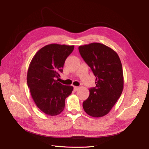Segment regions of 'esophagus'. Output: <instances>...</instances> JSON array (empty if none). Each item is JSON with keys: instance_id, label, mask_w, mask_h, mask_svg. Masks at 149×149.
Returning <instances> with one entry per match:
<instances>
[{"instance_id": "esophagus-1", "label": "esophagus", "mask_w": 149, "mask_h": 149, "mask_svg": "<svg viewBox=\"0 0 149 149\" xmlns=\"http://www.w3.org/2000/svg\"><path fill=\"white\" fill-rule=\"evenodd\" d=\"M73 88H74V91H78V90L79 89V87L78 86H74Z\"/></svg>"}]
</instances>
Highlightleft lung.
<instances>
[{
  "instance_id": "1",
  "label": "left lung",
  "mask_w": 149,
  "mask_h": 149,
  "mask_svg": "<svg viewBox=\"0 0 149 149\" xmlns=\"http://www.w3.org/2000/svg\"><path fill=\"white\" fill-rule=\"evenodd\" d=\"M79 52L93 71L96 86L83 103L86 113L94 118L106 115L120 97L124 87L123 66L117 53L100 43L79 46Z\"/></svg>"
}]
</instances>
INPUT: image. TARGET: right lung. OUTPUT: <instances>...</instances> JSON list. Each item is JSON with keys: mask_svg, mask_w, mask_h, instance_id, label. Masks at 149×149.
Masks as SVG:
<instances>
[{"mask_svg": "<svg viewBox=\"0 0 149 149\" xmlns=\"http://www.w3.org/2000/svg\"><path fill=\"white\" fill-rule=\"evenodd\" d=\"M74 46L50 44L42 48L31 60L27 85L35 104L45 114L56 116L63 111L65 99L73 88L58 82L67 57Z\"/></svg>", "mask_w": 149, "mask_h": 149, "instance_id": "add662e5", "label": "right lung"}]
</instances>
